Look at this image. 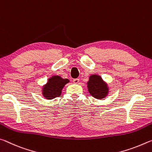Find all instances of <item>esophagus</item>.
I'll use <instances>...</instances> for the list:
<instances>
[{"label": "esophagus", "instance_id": "esophagus-1", "mask_svg": "<svg viewBox=\"0 0 152 152\" xmlns=\"http://www.w3.org/2000/svg\"><path fill=\"white\" fill-rule=\"evenodd\" d=\"M73 81V83H75V84H77V83H79V79H74Z\"/></svg>", "mask_w": 152, "mask_h": 152}]
</instances>
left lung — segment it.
Returning a JSON list of instances; mask_svg holds the SVG:
<instances>
[{"label": "left lung", "mask_w": 152, "mask_h": 152, "mask_svg": "<svg viewBox=\"0 0 152 152\" xmlns=\"http://www.w3.org/2000/svg\"><path fill=\"white\" fill-rule=\"evenodd\" d=\"M87 87L91 96L98 99L105 98L110 91L106 82L103 80L101 76L96 74L89 76Z\"/></svg>", "instance_id": "8db88e82"}]
</instances>
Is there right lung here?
Instances as JSON below:
<instances>
[{"instance_id":"add662e5","label":"right lung","mask_w":152,"mask_h":152,"mask_svg":"<svg viewBox=\"0 0 152 152\" xmlns=\"http://www.w3.org/2000/svg\"><path fill=\"white\" fill-rule=\"evenodd\" d=\"M69 82L68 79H63L61 76H52L45 85L42 86V94L46 99L55 98L61 96L62 89Z\"/></svg>"}]
</instances>
